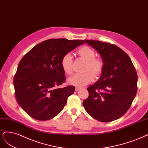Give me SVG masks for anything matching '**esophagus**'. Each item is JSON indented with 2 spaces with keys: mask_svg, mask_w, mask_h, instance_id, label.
<instances>
[{
  "mask_svg": "<svg viewBox=\"0 0 148 148\" xmlns=\"http://www.w3.org/2000/svg\"><path fill=\"white\" fill-rule=\"evenodd\" d=\"M80 89V88H79V87H75V91H79Z\"/></svg>",
  "mask_w": 148,
  "mask_h": 148,
  "instance_id": "1",
  "label": "esophagus"
}]
</instances>
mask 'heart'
<instances>
[{
  "label": "heart",
  "instance_id": "b5f03b06",
  "mask_svg": "<svg viewBox=\"0 0 148 148\" xmlns=\"http://www.w3.org/2000/svg\"><path fill=\"white\" fill-rule=\"evenodd\" d=\"M77 53L80 60L85 61L81 74H75L68 79L69 84L75 87H82L92 82L93 79H97L101 75L104 68L103 60L95 56V51L88 46H83L77 50ZM72 56L69 54H65L62 57L61 65L62 69L66 74L73 73Z\"/></svg>",
  "mask_w": 148,
  "mask_h": 148
}]
</instances>
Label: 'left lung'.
Here are the masks:
<instances>
[{
    "instance_id": "obj_1",
    "label": "left lung",
    "mask_w": 148,
    "mask_h": 148,
    "mask_svg": "<svg viewBox=\"0 0 148 148\" xmlns=\"http://www.w3.org/2000/svg\"><path fill=\"white\" fill-rule=\"evenodd\" d=\"M104 62L101 77L87 88L83 106L90 116L103 122L121 117L130 108L137 92L138 77L131 59L117 46L99 40H84Z\"/></svg>"
}]
</instances>
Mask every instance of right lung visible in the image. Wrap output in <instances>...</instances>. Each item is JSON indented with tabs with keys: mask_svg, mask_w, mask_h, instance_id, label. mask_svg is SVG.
I'll use <instances>...</instances> for the list:
<instances>
[{
	"mask_svg": "<svg viewBox=\"0 0 148 148\" xmlns=\"http://www.w3.org/2000/svg\"><path fill=\"white\" fill-rule=\"evenodd\" d=\"M84 43L83 40H46L23 57L13 85L17 102L28 115L38 121H47L63 110L75 87L56 88L65 82L61 60Z\"/></svg>",
	"mask_w": 148,
	"mask_h": 148,
	"instance_id": "obj_1",
	"label": "right lung"
}]
</instances>
